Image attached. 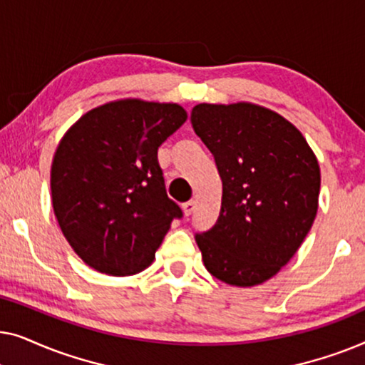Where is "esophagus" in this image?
Instances as JSON below:
<instances>
[{
  "label": "esophagus",
  "instance_id": "obj_1",
  "mask_svg": "<svg viewBox=\"0 0 365 365\" xmlns=\"http://www.w3.org/2000/svg\"><path fill=\"white\" fill-rule=\"evenodd\" d=\"M194 207H196V202H194V201L184 202V204H182V212L186 214V216H191L192 211H194Z\"/></svg>",
  "mask_w": 365,
  "mask_h": 365
}]
</instances>
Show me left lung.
Wrapping results in <instances>:
<instances>
[{
    "instance_id": "left-lung-1",
    "label": "left lung",
    "mask_w": 365,
    "mask_h": 365,
    "mask_svg": "<svg viewBox=\"0 0 365 365\" xmlns=\"http://www.w3.org/2000/svg\"><path fill=\"white\" fill-rule=\"evenodd\" d=\"M191 123L222 181L217 221L196 234L204 266L229 286L266 282L291 261L316 219V154L292 123L259 104L201 103Z\"/></svg>"
}]
</instances>
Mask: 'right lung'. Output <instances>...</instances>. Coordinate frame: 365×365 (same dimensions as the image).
I'll use <instances>...</instances> for the list:
<instances>
[{"instance_id":"obj_1","label":"right lung","mask_w":365,"mask_h":365,"mask_svg":"<svg viewBox=\"0 0 365 365\" xmlns=\"http://www.w3.org/2000/svg\"><path fill=\"white\" fill-rule=\"evenodd\" d=\"M187 113L176 103L118 99L83 114L51 164V199L63 236L84 264L133 276L154 261L179 206L168 197L158 148Z\"/></svg>"}]
</instances>
